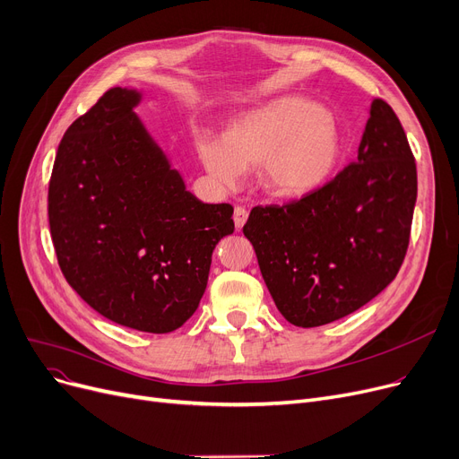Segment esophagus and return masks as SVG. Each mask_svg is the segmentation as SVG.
<instances>
[{
    "label": "esophagus",
    "mask_w": 459,
    "mask_h": 459,
    "mask_svg": "<svg viewBox=\"0 0 459 459\" xmlns=\"http://www.w3.org/2000/svg\"><path fill=\"white\" fill-rule=\"evenodd\" d=\"M247 218H248V211L245 207H235L233 222H235L237 230H243V226L247 224Z\"/></svg>",
    "instance_id": "1"
}]
</instances>
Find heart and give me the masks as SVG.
I'll use <instances>...</instances> for the list:
<instances>
[{"instance_id": "b5f03b06", "label": "heart", "mask_w": 459, "mask_h": 459, "mask_svg": "<svg viewBox=\"0 0 459 459\" xmlns=\"http://www.w3.org/2000/svg\"><path fill=\"white\" fill-rule=\"evenodd\" d=\"M195 152L209 176L235 185L257 168V183L274 200L293 202L321 190L342 159V134L321 106L280 97L233 119L221 138L200 136Z\"/></svg>"}]
</instances>
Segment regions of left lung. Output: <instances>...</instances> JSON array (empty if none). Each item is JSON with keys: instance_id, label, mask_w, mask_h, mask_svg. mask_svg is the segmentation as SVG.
<instances>
[{"instance_id": "left-lung-1", "label": "left lung", "mask_w": 459, "mask_h": 459, "mask_svg": "<svg viewBox=\"0 0 459 459\" xmlns=\"http://www.w3.org/2000/svg\"><path fill=\"white\" fill-rule=\"evenodd\" d=\"M417 204V164L394 110L374 99L355 162L321 190L254 207L243 228L280 314L319 326L396 278Z\"/></svg>"}]
</instances>
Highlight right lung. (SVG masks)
Returning <instances> with one entry per match:
<instances>
[{
    "mask_svg": "<svg viewBox=\"0 0 459 459\" xmlns=\"http://www.w3.org/2000/svg\"><path fill=\"white\" fill-rule=\"evenodd\" d=\"M142 91L112 87L65 133L48 186L61 273L106 319L166 334L195 312L212 250L233 207L204 204L134 108Z\"/></svg>",
    "mask_w": 459,
    "mask_h": 459,
    "instance_id": "obj_1",
    "label": "right lung"
}]
</instances>
